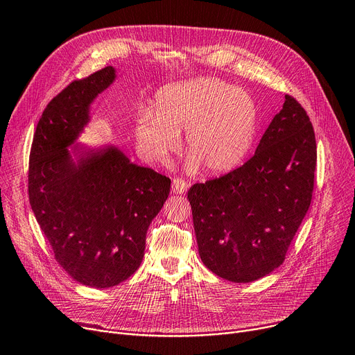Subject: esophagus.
Here are the masks:
<instances>
[{
  "mask_svg": "<svg viewBox=\"0 0 355 355\" xmlns=\"http://www.w3.org/2000/svg\"><path fill=\"white\" fill-rule=\"evenodd\" d=\"M188 188H189V183L188 182H184L183 179H173V183H172V191L175 192V193H184L188 191Z\"/></svg>",
  "mask_w": 355,
  "mask_h": 355,
  "instance_id": "obj_1",
  "label": "esophagus"
}]
</instances>
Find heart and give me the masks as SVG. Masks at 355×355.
<instances>
[{
    "label": "heart",
    "instance_id": "obj_1",
    "mask_svg": "<svg viewBox=\"0 0 355 355\" xmlns=\"http://www.w3.org/2000/svg\"><path fill=\"white\" fill-rule=\"evenodd\" d=\"M183 131L189 171L202 166L211 175L230 172L254 141L257 105L247 91L218 78L172 83L156 94L155 108L140 110L137 146L144 157L166 162Z\"/></svg>",
    "mask_w": 355,
    "mask_h": 355
}]
</instances>
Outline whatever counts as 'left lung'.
Masks as SVG:
<instances>
[{"label": "left lung", "mask_w": 355, "mask_h": 355, "mask_svg": "<svg viewBox=\"0 0 355 355\" xmlns=\"http://www.w3.org/2000/svg\"><path fill=\"white\" fill-rule=\"evenodd\" d=\"M315 132L306 111L284 96L254 156L235 171L189 189L202 263L235 283L277 268L313 192Z\"/></svg>", "instance_id": "1"}]
</instances>
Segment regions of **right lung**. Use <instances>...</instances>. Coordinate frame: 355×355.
I'll return each mask as SVG.
<instances>
[{
	"label": "right lung",
	"instance_id": "1",
	"mask_svg": "<svg viewBox=\"0 0 355 355\" xmlns=\"http://www.w3.org/2000/svg\"><path fill=\"white\" fill-rule=\"evenodd\" d=\"M115 76L107 66L50 101L28 164L30 205L58 263L73 280L96 289L120 284L140 267L148 225L171 192V179L132 163L112 144L70 146L91 121V104Z\"/></svg>",
	"mask_w": 355,
	"mask_h": 355
}]
</instances>
